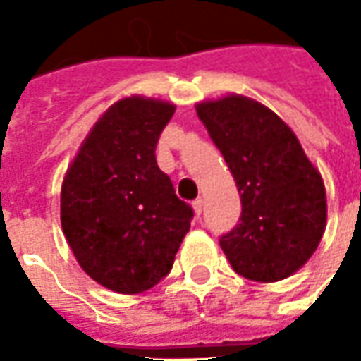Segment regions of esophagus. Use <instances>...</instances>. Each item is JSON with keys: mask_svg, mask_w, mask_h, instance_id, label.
<instances>
[{"mask_svg": "<svg viewBox=\"0 0 361 361\" xmlns=\"http://www.w3.org/2000/svg\"><path fill=\"white\" fill-rule=\"evenodd\" d=\"M193 211H195L197 216L203 212V199H197V201H193Z\"/></svg>", "mask_w": 361, "mask_h": 361, "instance_id": "1", "label": "esophagus"}]
</instances>
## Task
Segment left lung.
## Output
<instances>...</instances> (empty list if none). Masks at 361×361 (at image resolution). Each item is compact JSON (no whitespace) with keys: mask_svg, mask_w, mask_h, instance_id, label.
<instances>
[{"mask_svg":"<svg viewBox=\"0 0 361 361\" xmlns=\"http://www.w3.org/2000/svg\"><path fill=\"white\" fill-rule=\"evenodd\" d=\"M242 199V216L220 247L238 274L276 282L300 271L326 226L323 178L294 131L257 100L228 94L195 106Z\"/></svg>","mask_w":361,"mask_h":361,"instance_id":"8db88e82","label":"left lung"}]
</instances>
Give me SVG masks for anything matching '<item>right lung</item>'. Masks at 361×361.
<instances>
[{
  "mask_svg": "<svg viewBox=\"0 0 361 361\" xmlns=\"http://www.w3.org/2000/svg\"><path fill=\"white\" fill-rule=\"evenodd\" d=\"M172 102L127 96L104 111L61 183V228L77 263L118 294H141L173 265L193 209L157 164Z\"/></svg>",
  "mask_w": 361,
  "mask_h": 361,
  "instance_id": "1",
  "label": "right lung"
}]
</instances>
